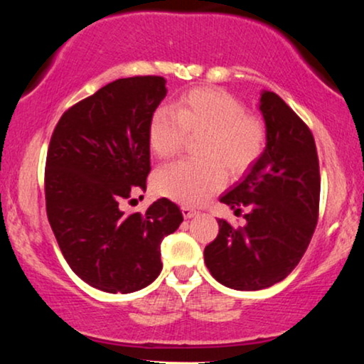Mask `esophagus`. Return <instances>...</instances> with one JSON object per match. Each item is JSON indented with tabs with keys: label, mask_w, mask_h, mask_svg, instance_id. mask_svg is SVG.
I'll list each match as a JSON object with an SVG mask.
<instances>
[{
	"label": "esophagus",
	"mask_w": 364,
	"mask_h": 364,
	"mask_svg": "<svg viewBox=\"0 0 364 364\" xmlns=\"http://www.w3.org/2000/svg\"><path fill=\"white\" fill-rule=\"evenodd\" d=\"M181 211H183V216L188 218V220H190V218H195V216L200 215V211L193 210V208H190V206H183Z\"/></svg>",
	"instance_id": "34e87169"
}]
</instances>
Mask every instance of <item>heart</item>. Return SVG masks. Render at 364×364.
Segmentation results:
<instances>
[{
	"label": "heart",
	"mask_w": 364,
	"mask_h": 364,
	"mask_svg": "<svg viewBox=\"0 0 364 364\" xmlns=\"http://www.w3.org/2000/svg\"><path fill=\"white\" fill-rule=\"evenodd\" d=\"M201 159H181L154 174L159 195L198 206L225 186V171L236 176L258 161L266 146V124L226 91L196 88L185 93L174 111L161 106L149 121V148L158 158L181 151L188 138Z\"/></svg>",
	"instance_id": "1"
}]
</instances>
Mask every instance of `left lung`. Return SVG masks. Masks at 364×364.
<instances>
[{"label":"left lung","instance_id":"1","mask_svg":"<svg viewBox=\"0 0 364 364\" xmlns=\"http://www.w3.org/2000/svg\"><path fill=\"white\" fill-rule=\"evenodd\" d=\"M259 111L266 148L246 176L221 203L245 215L246 225L218 221L220 232L205 248L216 281L240 291H256L283 281L303 258L318 223L319 161L313 133L273 91H263Z\"/></svg>","mask_w":364,"mask_h":364}]
</instances>
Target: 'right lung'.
Masks as SVG:
<instances>
[{"mask_svg":"<svg viewBox=\"0 0 364 364\" xmlns=\"http://www.w3.org/2000/svg\"><path fill=\"white\" fill-rule=\"evenodd\" d=\"M161 76L121 77L66 109L51 134L46 213L70 268L90 287L133 293L161 273V241L181 225L173 201L126 215L146 190L149 121L166 96Z\"/></svg>","mask_w":364,"mask_h":364,"instance_id":"1","label":"right lung"}]
</instances>
